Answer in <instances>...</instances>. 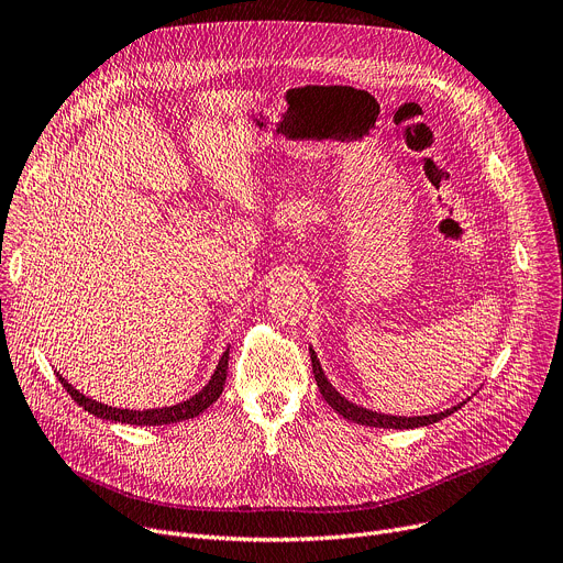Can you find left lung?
I'll return each instance as SVG.
<instances>
[{"label": "left lung", "instance_id": "1", "mask_svg": "<svg viewBox=\"0 0 563 563\" xmlns=\"http://www.w3.org/2000/svg\"><path fill=\"white\" fill-rule=\"evenodd\" d=\"M310 361H312V374H314V380H317V388L321 393V397L329 401V406H333L342 418L356 422V424H365V427H378V429H416V427H427V424H433L442 418L452 416L454 410H459L461 406H454L445 412H435V416H418V418H397V416H383V412H376V410H369V408H363V406H356L346 401L333 386L329 383V378L323 376V369L314 356V351L310 349Z\"/></svg>", "mask_w": 563, "mask_h": 563}]
</instances>
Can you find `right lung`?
I'll use <instances>...</instances> for the list:
<instances>
[{
    "label": "right lung",
    "instance_id": "1",
    "mask_svg": "<svg viewBox=\"0 0 563 563\" xmlns=\"http://www.w3.org/2000/svg\"><path fill=\"white\" fill-rule=\"evenodd\" d=\"M228 353L225 351L221 361H219V367L212 376V380L207 383V386L194 395L191 399L183 401V404H175V406H166V408H151V410H128V408H111V406H104L100 401H93L84 397L81 393H77L70 383L62 376L56 374L58 380H62V386L68 390V395L88 412H93L96 418H102V420H109V422H125V424H136V427H159V424H170V422H183V420H191L196 416H200V412L212 406L219 395L223 393V386H225V376H228Z\"/></svg>",
    "mask_w": 563,
    "mask_h": 563
}]
</instances>
